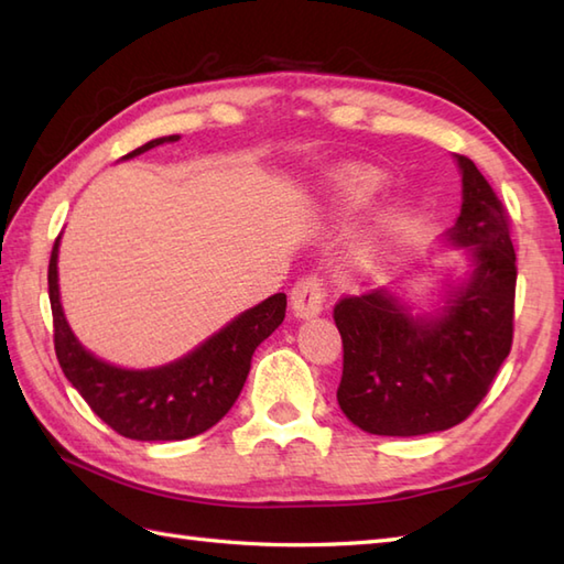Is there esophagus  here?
Segmentation results:
<instances>
[{
	"instance_id": "obj_1",
	"label": "esophagus",
	"mask_w": 564,
	"mask_h": 564,
	"mask_svg": "<svg viewBox=\"0 0 564 564\" xmlns=\"http://www.w3.org/2000/svg\"><path fill=\"white\" fill-rule=\"evenodd\" d=\"M325 285L317 279V275H305V279L297 281L291 291V310L295 317H313L325 310Z\"/></svg>"
}]
</instances>
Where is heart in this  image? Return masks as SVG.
Segmentation results:
<instances>
[{
    "mask_svg": "<svg viewBox=\"0 0 564 564\" xmlns=\"http://www.w3.org/2000/svg\"><path fill=\"white\" fill-rule=\"evenodd\" d=\"M339 186H341L344 198H349L351 203H361V200L373 196L376 191L382 186V174L370 170V166H351V170H346L341 174ZM373 259H376L373 247H366V249H361V254H358V261L361 263H370Z\"/></svg>",
    "mask_w": 564,
    "mask_h": 564,
    "instance_id": "1",
    "label": "heart"
}]
</instances>
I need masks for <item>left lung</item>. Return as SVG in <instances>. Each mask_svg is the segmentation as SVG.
Segmentation results:
<instances>
[{"mask_svg": "<svg viewBox=\"0 0 564 564\" xmlns=\"http://www.w3.org/2000/svg\"><path fill=\"white\" fill-rule=\"evenodd\" d=\"M463 208L451 239L470 247L473 279L434 319H414L388 291L334 305L344 368L341 412L378 436H422L465 422L485 400L513 341L517 251L509 215L482 172L455 154Z\"/></svg>", "mask_w": 564, "mask_h": 564, "instance_id": "8db88e82", "label": "left lung"}]
</instances>
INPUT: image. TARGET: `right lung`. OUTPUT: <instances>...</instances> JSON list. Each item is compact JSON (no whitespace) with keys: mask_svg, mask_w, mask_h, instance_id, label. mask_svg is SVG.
I'll return each mask as SVG.
<instances>
[{"mask_svg":"<svg viewBox=\"0 0 564 564\" xmlns=\"http://www.w3.org/2000/svg\"><path fill=\"white\" fill-rule=\"evenodd\" d=\"M174 140L178 135L150 140L126 158ZM57 242L59 237L47 263L55 356L91 412L133 441H182L218 424L245 388L257 346L283 322L285 293L247 310L176 364L152 370L116 368L84 351L67 327L57 291Z\"/></svg>","mask_w":564,"mask_h":564,"instance_id":"1","label":"right lung"}]
</instances>
